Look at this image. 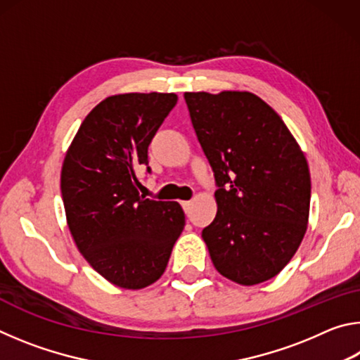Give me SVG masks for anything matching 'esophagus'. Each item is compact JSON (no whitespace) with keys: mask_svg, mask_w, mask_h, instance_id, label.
I'll return each instance as SVG.
<instances>
[{"mask_svg":"<svg viewBox=\"0 0 360 360\" xmlns=\"http://www.w3.org/2000/svg\"><path fill=\"white\" fill-rule=\"evenodd\" d=\"M181 206H182V208H184L186 212H188V211H191V208H192V202H181Z\"/></svg>","mask_w":360,"mask_h":360,"instance_id":"1","label":"esophagus"}]
</instances>
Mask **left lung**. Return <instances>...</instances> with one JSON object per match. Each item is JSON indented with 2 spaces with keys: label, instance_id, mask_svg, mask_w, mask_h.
I'll return each instance as SVG.
<instances>
[{
  "label": "left lung",
  "instance_id": "obj_1",
  "mask_svg": "<svg viewBox=\"0 0 360 360\" xmlns=\"http://www.w3.org/2000/svg\"><path fill=\"white\" fill-rule=\"evenodd\" d=\"M193 130L214 172L217 212L202 236L212 265L255 285L294 257L309 217L308 162L288 125L251 92H186Z\"/></svg>",
  "mask_w": 360,
  "mask_h": 360
}]
</instances>
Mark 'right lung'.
Wrapping results in <instances>:
<instances>
[{
  "mask_svg": "<svg viewBox=\"0 0 360 360\" xmlns=\"http://www.w3.org/2000/svg\"><path fill=\"white\" fill-rule=\"evenodd\" d=\"M176 101V94L158 92L108 96L66 150L60 182L72 240L90 266L122 289L154 284L184 230L181 205L141 197L136 179Z\"/></svg>",
  "mask_w": 360,
  "mask_h": 360,
  "instance_id": "right-lung-1",
  "label": "right lung"
}]
</instances>
